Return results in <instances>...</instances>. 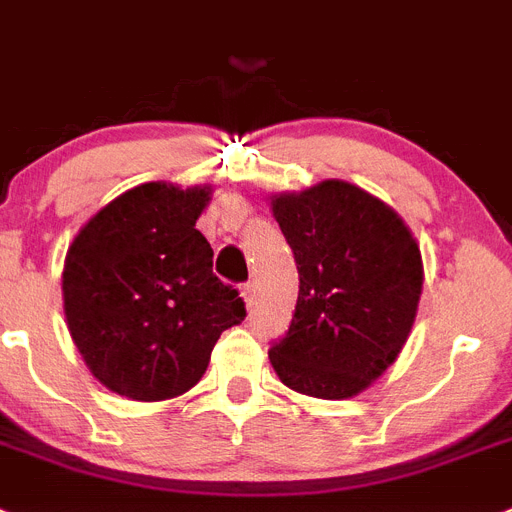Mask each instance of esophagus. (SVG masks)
I'll use <instances>...</instances> for the list:
<instances>
[{"instance_id": "obj_1", "label": "esophagus", "mask_w": 512, "mask_h": 512, "mask_svg": "<svg viewBox=\"0 0 512 512\" xmlns=\"http://www.w3.org/2000/svg\"><path fill=\"white\" fill-rule=\"evenodd\" d=\"M242 296H244V301H247V306H255V299H257V286H255V281H247L242 286Z\"/></svg>"}]
</instances>
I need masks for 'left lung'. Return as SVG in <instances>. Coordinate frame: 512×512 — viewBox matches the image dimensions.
Returning <instances> with one entry per match:
<instances>
[{"label": "left lung", "instance_id": "8db88e82", "mask_svg": "<svg viewBox=\"0 0 512 512\" xmlns=\"http://www.w3.org/2000/svg\"><path fill=\"white\" fill-rule=\"evenodd\" d=\"M299 270L291 327L270 348L299 394L348 399L397 361L422 293L420 247L397 213L350 182L273 198Z\"/></svg>", "mask_w": 512, "mask_h": 512}]
</instances>
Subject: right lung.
<instances>
[{
    "mask_svg": "<svg viewBox=\"0 0 512 512\" xmlns=\"http://www.w3.org/2000/svg\"><path fill=\"white\" fill-rule=\"evenodd\" d=\"M208 188L146 182L82 226L64 265L71 340L100 384L136 402L185 394L221 332L247 317L239 291L213 275L195 229Z\"/></svg>",
    "mask_w": 512,
    "mask_h": 512,
    "instance_id": "1",
    "label": "right lung"
}]
</instances>
